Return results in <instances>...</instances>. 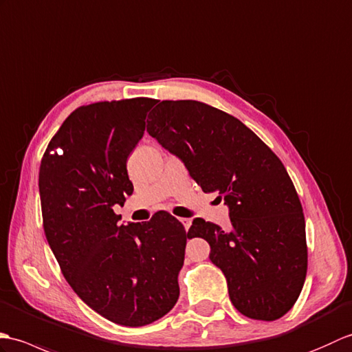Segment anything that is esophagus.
<instances>
[{
  "label": "esophagus",
  "mask_w": 352,
  "mask_h": 352,
  "mask_svg": "<svg viewBox=\"0 0 352 352\" xmlns=\"http://www.w3.org/2000/svg\"><path fill=\"white\" fill-rule=\"evenodd\" d=\"M181 223L184 224L185 230L190 229V226H191V220H190V218H181Z\"/></svg>",
  "instance_id": "34e87169"
}]
</instances>
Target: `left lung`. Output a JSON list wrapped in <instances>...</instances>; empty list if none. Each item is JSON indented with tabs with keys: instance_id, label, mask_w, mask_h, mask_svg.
I'll list each match as a JSON object with an SVG mask.
<instances>
[{
	"instance_id": "1",
	"label": "left lung",
	"mask_w": 352,
	"mask_h": 352,
	"mask_svg": "<svg viewBox=\"0 0 352 352\" xmlns=\"http://www.w3.org/2000/svg\"><path fill=\"white\" fill-rule=\"evenodd\" d=\"M147 132L229 206V230L196 218L188 233L209 242L233 306L259 321L282 318L306 280L307 244L301 201L278 156L236 117L199 100H162Z\"/></svg>"
}]
</instances>
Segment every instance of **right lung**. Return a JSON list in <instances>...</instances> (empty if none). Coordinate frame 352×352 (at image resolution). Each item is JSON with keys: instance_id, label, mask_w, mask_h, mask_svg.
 I'll return each instance as SVG.
<instances>
[{"instance_id": "add662e5", "label": "right lung", "mask_w": 352, "mask_h": 352, "mask_svg": "<svg viewBox=\"0 0 352 352\" xmlns=\"http://www.w3.org/2000/svg\"><path fill=\"white\" fill-rule=\"evenodd\" d=\"M155 102L134 98L76 108L38 171L43 230L61 272L90 309L124 327L152 324L173 309L190 239L166 210L128 226L113 210L134 191L126 161Z\"/></svg>"}]
</instances>
